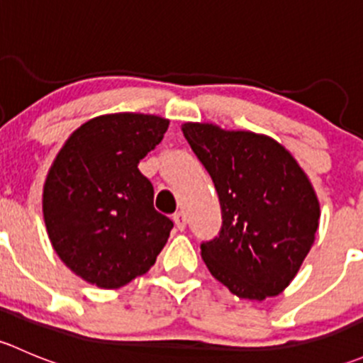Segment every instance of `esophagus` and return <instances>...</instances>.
Here are the masks:
<instances>
[{
    "label": "esophagus",
    "mask_w": 363,
    "mask_h": 363,
    "mask_svg": "<svg viewBox=\"0 0 363 363\" xmlns=\"http://www.w3.org/2000/svg\"><path fill=\"white\" fill-rule=\"evenodd\" d=\"M174 223H175V226H177L179 230H184L186 228V223H188V218H186V214L184 212H175L174 214Z\"/></svg>",
    "instance_id": "esophagus-1"
}]
</instances>
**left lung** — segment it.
Returning <instances> with one entry per match:
<instances>
[{
  "mask_svg": "<svg viewBox=\"0 0 363 363\" xmlns=\"http://www.w3.org/2000/svg\"><path fill=\"white\" fill-rule=\"evenodd\" d=\"M182 133L221 205L218 237L200 244L212 276L240 298L279 295L314 242L320 203L294 156L265 135L186 123Z\"/></svg>",
  "mask_w": 363,
  "mask_h": 363,
  "instance_id": "1",
  "label": "left lung"
}]
</instances>
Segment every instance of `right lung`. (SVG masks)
Here are the masks:
<instances>
[{
  "label": "right lung",
  "instance_id": "1",
  "mask_svg": "<svg viewBox=\"0 0 363 363\" xmlns=\"http://www.w3.org/2000/svg\"><path fill=\"white\" fill-rule=\"evenodd\" d=\"M168 121L111 113L73 131L43 186L47 233L65 265L98 288H121L155 265L174 223L152 205L138 163Z\"/></svg>",
  "mask_w": 363,
  "mask_h": 363
}]
</instances>
